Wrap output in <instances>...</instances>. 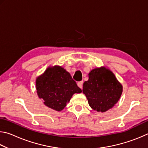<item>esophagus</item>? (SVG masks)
Masks as SVG:
<instances>
[{"label":"esophagus","mask_w":148,"mask_h":148,"mask_svg":"<svg viewBox=\"0 0 148 148\" xmlns=\"http://www.w3.org/2000/svg\"><path fill=\"white\" fill-rule=\"evenodd\" d=\"M77 86H78L79 88L82 89V86H83V81H81V82H77Z\"/></svg>","instance_id":"1"}]
</instances>
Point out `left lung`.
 Returning <instances> with one entry per match:
<instances>
[{
	"label": "left lung",
	"instance_id": "8db88e82",
	"mask_svg": "<svg viewBox=\"0 0 148 148\" xmlns=\"http://www.w3.org/2000/svg\"><path fill=\"white\" fill-rule=\"evenodd\" d=\"M83 93L89 105L97 112H105L113 108L123 92L122 84L115 74L105 66L94 69L84 83Z\"/></svg>",
	"mask_w": 148,
	"mask_h": 148
}]
</instances>
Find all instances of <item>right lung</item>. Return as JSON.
Wrapping results in <instances>:
<instances>
[{"label": "right lung", "mask_w": 148, "mask_h": 148, "mask_svg": "<svg viewBox=\"0 0 148 148\" xmlns=\"http://www.w3.org/2000/svg\"><path fill=\"white\" fill-rule=\"evenodd\" d=\"M36 89L44 104L57 112L64 108L74 94L82 92L71 74L59 65L49 66L36 77Z\"/></svg>", "instance_id": "add662e5"}]
</instances>
